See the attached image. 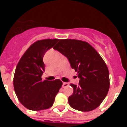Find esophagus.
<instances>
[{
    "mask_svg": "<svg viewBox=\"0 0 127 127\" xmlns=\"http://www.w3.org/2000/svg\"><path fill=\"white\" fill-rule=\"evenodd\" d=\"M69 83H63L62 85V87L63 88H65V87H67V86H69Z\"/></svg>",
    "mask_w": 127,
    "mask_h": 127,
    "instance_id": "esophagus-1",
    "label": "esophagus"
}]
</instances>
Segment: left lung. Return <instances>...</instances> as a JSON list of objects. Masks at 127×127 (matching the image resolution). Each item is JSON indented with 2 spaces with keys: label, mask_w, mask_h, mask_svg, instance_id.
Returning a JSON list of instances; mask_svg holds the SVG:
<instances>
[{
  "label": "left lung",
  "mask_w": 127,
  "mask_h": 127,
  "mask_svg": "<svg viewBox=\"0 0 127 127\" xmlns=\"http://www.w3.org/2000/svg\"><path fill=\"white\" fill-rule=\"evenodd\" d=\"M53 49L65 56L77 72L79 85L70 84L74 92L68 98L69 105L81 111L98 107L109 89L108 68L98 53L85 41L60 39Z\"/></svg>",
  "instance_id": "left-lung-1"
}]
</instances>
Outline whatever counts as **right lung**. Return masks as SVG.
Instances as JSON below:
<instances>
[{
  "label": "right lung",
  "mask_w": 127,
  "mask_h": 127,
  "mask_svg": "<svg viewBox=\"0 0 127 127\" xmlns=\"http://www.w3.org/2000/svg\"><path fill=\"white\" fill-rule=\"evenodd\" d=\"M60 39H42L35 42L25 52L16 67L13 79L15 93L26 108L40 111L50 108L61 88L60 79L42 81L44 54Z\"/></svg>",
  "instance_id": "right-lung-1"
}]
</instances>
